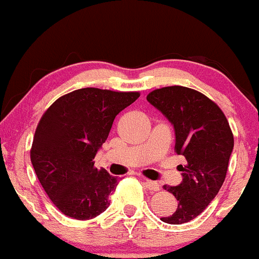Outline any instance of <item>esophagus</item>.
I'll list each match as a JSON object with an SVG mask.
<instances>
[{
	"label": "esophagus",
	"mask_w": 259,
	"mask_h": 259,
	"mask_svg": "<svg viewBox=\"0 0 259 259\" xmlns=\"http://www.w3.org/2000/svg\"><path fill=\"white\" fill-rule=\"evenodd\" d=\"M144 185L145 187H147L149 191H152V192H156V191L160 190V186H159L158 182H154L152 180L144 179Z\"/></svg>",
	"instance_id": "1"
}]
</instances>
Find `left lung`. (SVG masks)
Returning a JSON list of instances; mask_svg holds the SVG:
<instances>
[{"instance_id":"left-lung-1","label":"left lung","mask_w":259,"mask_h":259,"mask_svg":"<svg viewBox=\"0 0 259 259\" xmlns=\"http://www.w3.org/2000/svg\"><path fill=\"white\" fill-rule=\"evenodd\" d=\"M147 100L174 124L175 153L185 156L179 186L164 185L177 199L175 213L161 218L164 223H188L198 217L222 188L226 177L234 135L219 106L202 93L187 87L155 89Z\"/></svg>"}]
</instances>
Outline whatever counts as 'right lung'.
<instances>
[{"label": "right lung", "instance_id": "obj_1", "mask_svg": "<svg viewBox=\"0 0 259 259\" xmlns=\"http://www.w3.org/2000/svg\"><path fill=\"white\" fill-rule=\"evenodd\" d=\"M139 92L99 88L77 89L62 95L37 123L30 160L37 180L60 211L88 220L110 205L118 180L93 159L105 143L115 117L135 103Z\"/></svg>", "mask_w": 259, "mask_h": 259}]
</instances>
